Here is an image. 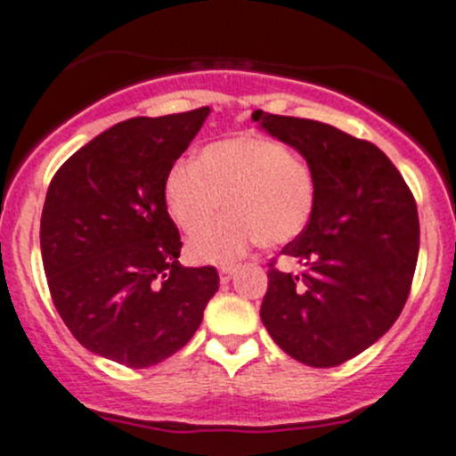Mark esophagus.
Wrapping results in <instances>:
<instances>
[{
    "label": "esophagus",
    "mask_w": 456,
    "mask_h": 456,
    "mask_svg": "<svg viewBox=\"0 0 456 456\" xmlns=\"http://www.w3.org/2000/svg\"><path fill=\"white\" fill-rule=\"evenodd\" d=\"M233 271H236V266H233V265H223V266H220V271H218V273H220V282L227 284L229 280H232Z\"/></svg>",
    "instance_id": "34e87169"
}]
</instances>
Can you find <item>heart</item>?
Listing matches in <instances>:
<instances>
[{
  "mask_svg": "<svg viewBox=\"0 0 456 456\" xmlns=\"http://www.w3.org/2000/svg\"><path fill=\"white\" fill-rule=\"evenodd\" d=\"M317 191L314 165L260 134L211 142L199 160H178L165 181L167 209L183 232H199L227 209L190 242L196 262H229L256 242L296 240L314 218Z\"/></svg>",
  "mask_w": 456,
  "mask_h": 456,
  "instance_id": "1",
  "label": "heart"
}]
</instances>
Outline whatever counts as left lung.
<instances>
[{
	"instance_id": "left-lung-1",
	"label": "left lung",
	"mask_w": 456,
	"mask_h": 456,
	"mask_svg": "<svg viewBox=\"0 0 456 456\" xmlns=\"http://www.w3.org/2000/svg\"><path fill=\"white\" fill-rule=\"evenodd\" d=\"M251 118L296 147L320 183L314 218L282 249L302 273L269 262L262 324L293 360L339 366L377 342L411 296L419 256L415 196L370 141L311 118L262 110Z\"/></svg>"
}]
</instances>
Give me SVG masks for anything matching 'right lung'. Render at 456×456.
Here are the masks:
<instances>
[{
    "instance_id": "1",
    "label": "right lung",
    "mask_w": 456,
    "mask_h": 456,
    "mask_svg": "<svg viewBox=\"0 0 456 456\" xmlns=\"http://www.w3.org/2000/svg\"><path fill=\"white\" fill-rule=\"evenodd\" d=\"M209 108L117 123L53 176L41 257L54 309L87 351L145 369L181 351L218 291L216 266H183L165 181Z\"/></svg>"
}]
</instances>
